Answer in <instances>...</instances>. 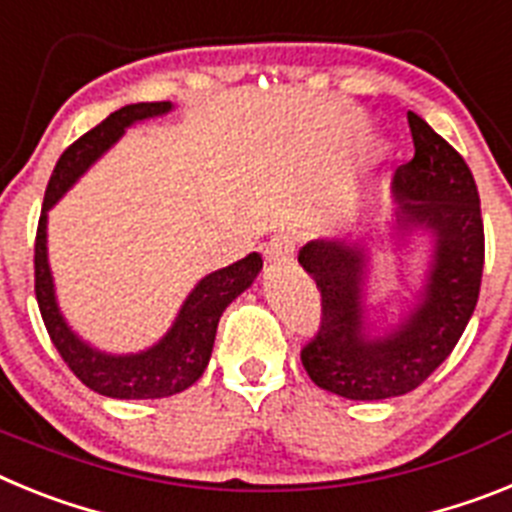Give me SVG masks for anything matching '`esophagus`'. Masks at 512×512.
Returning <instances> with one entry per match:
<instances>
[{"instance_id": "34e87169", "label": "esophagus", "mask_w": 512, "mask_h": 512, "mask_svg": "<svg viewBox=\"0 0 512 512\" xmlns=\"http://www.w3.org/2000/svg\"><path fill=\"white\" fill-rule=\"evenodd\" d=\"M293 252H296V237H291V234H275V237L265 244V260L273 262V265L291 260Z\"/></svg>"}]
</instances>
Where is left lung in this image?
<instances>
[{"label":"left lung","instance_id":"obj_1","mask_svg":"<svg viewBox=\"0 0 512 512\" xmlns=\"http://www.w3.org/2000/svg\"><path fill=\"white\" fill-rule=\"evenodd\" d=\"M415 157L394 172L397 231L433 237L425 283L402 322L381 337L363 327L368 255L361 244L311 239L299 250L301 268L322 293V324L301 348L309 379L337 397H402L446 361L464 335L479 299L484 224L469 164L443 136L410 110Z\"/></svg>","mask_w":512,"mask_h":512}]
</instances>
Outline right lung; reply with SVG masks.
I'll list each match as a JSON object with an SVG mask.
<instances>
[{
    "mask_svg": "<svg viewBox=\"0 0 512 512\" xmlns=\"http://www.w3.org/2000/svg\"><path fill=\"white\" fill-rule=\"evenodd\" d=\"M170 110L172 102L126 105V108L110 113L100 126L84 133L82 139L74 141L53 167L46 198H43L38 234H35V299H38V309H41L51 342L84 386H90L92 391L110 399H162L193 386L211 361L221 314L239 293L252 286V281L262 270V257L257 252H250L229 268L208 273L190 291L170 332L157 345H151L149 350H141V353H102V350L92 348L90 342H84L61 317L56 291H53V275L48 268V211L115 141L121 139L128 126L146 121V118H157Z\"/></svg>",
    "mask_w": 512,
    "mask_h": 512,
    "instance_id": "right-lung-1",
    "label": "right lung"
}]
</instances>
